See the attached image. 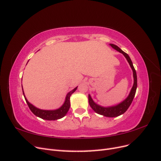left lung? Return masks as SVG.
I'll return each instance as SVG.
<instances>
[{"mask_svg":"<svg viewBox=\"0 0 161 161\" xmlns=\"http://www.w3.org/2000/svg\"><path fill=\"white\" fill-rule=\"evenodd\" d=\"M114 49L116 50L117 51L119 52L120 53H122V54L125 56L126 60H128L130 67L131 68L133 71V76H134V85L132 88H131L130 94L128 97L126 98L124 101H123L121 103H119L118 105H115V106H111V107H108V108H105V107H102L101 105H97L92 99L90 95H89V103L91 106V108L93 109L97 114L102 115L105 117H109V118H114V117H118L121 114H124L125 112L127 111V109L129 108L130 106L131 102H132L134 97L136 94V88H137V75H136V72L133 66L132 62H131L130 56H128V53H126L124 51L121 50L120 48L117 46L116 45L112 44L110 43L109 44Z\"/></svg>","mask_w":161,"mask_h":161,"instance_id":"obj_1","label":"left lung"}]
</instances>
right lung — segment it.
Masks as SVG:
<instances>
[{
  "instance_id": "add662e5",
  "label": "right lung",
  "mask_w": 161,
  "mask_h": 161,
  "mask_svg": "<svg viewBox=\"0 0 161 161\" xmlns=\"http://www.w3.org/2000/svg\"><path fill=\"white\" fill-rule=\"evenodd\" d=\"M75 88L73 90H72L71 91H70L69 93L67 94L66 99H65V101L64 104H63L59 109H57L55 110H43V109H38L37 108H36L35 106H33L32 104H31L30 102L27 101V99H26V97H25V95H24V92L23 90V93L24 95V97H25V99L27 102V103L30 108V110L32 111V113L36 115V116L39 117L43 119H46V120H57L59 119L60 118H62L63 117L65 116L66 114H67L68 111L70 109V97L71 96V95L74 92L76 89Z\"/></svg>"
}]
</instances>
